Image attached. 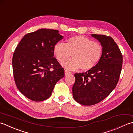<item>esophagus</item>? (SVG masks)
<instances>
[{"label": "esophagus", "mask_w": 133, "mask_h": 133, "mask_svg": "<svg viewBox=\"0 0 133 133\" xmlns=\"http://www.w3.org/2000/svg\"><path fill=\"white\" fill-rule=\"evenodd\" d=\"M71 74H72V73L70 72H69V71H68V70H65V76H67V75H70Z\"/></svg>", "instance_id": "34e87169"}]
</instances>
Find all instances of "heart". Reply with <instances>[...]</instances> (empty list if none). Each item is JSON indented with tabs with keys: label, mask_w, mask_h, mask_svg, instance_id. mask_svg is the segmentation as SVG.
I'll return each instance as SVG.
<instances>
[{
	"label": "heart",
	"mask_w": 133,
	"mask_h": 133,
	"mask_svg": "<svg viewBox=\"0 0 133 133\" xmlns=\"http://www.w3.org/2000/svg\"><path fill=\"white\" fill-rule=\"evenodd\" d=\"M54 54L59 62L72 55V58L61 63L64 68L75 70L80 68L83 70L91 69L98 63L103 53L102 46L82 36H74L65 44L58 42L53 48Z\"/></svg>",
	"instance_id": "b5f03b06"
}]
</instances>
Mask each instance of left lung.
<instances>
[{
    "label": "left lung",
    "mask_w": 133,
    "mask_h": 133,
    "mask_svg": "<svg viewBox=\"0 0 133 133\" xmlns=\"http://www.w3.org/2000/svg\"><path fill=\"white\" fill-rule=\"evenodd\" d=\"M101 43L103 53L95 66L85 73L75 74L73 97L84 105L101 102L114 89L118 82L123 58L119 48L111 37L91 34Z\"/></svg>",
    "instance_id": "left-lung-1"
}]
</instances>
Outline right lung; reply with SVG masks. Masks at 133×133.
<instances>
[{"label":"right lung","mask_w":133,"mask_h":133,"mask_svg":"<svg viewBox=\"0 0 133 133\" xmlns=\"http://www.w3.org/2000/svg\"><path fill=\"white\" fill-rule=\"evenodd\" d=\"M57 30L41 29L26 34L16 48L12 69L18 89L35 102L48 99L64 70L54 56L55 45L64 37Z\"/></svg>","instance_id":"1"}]
</instances>
